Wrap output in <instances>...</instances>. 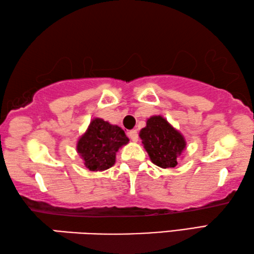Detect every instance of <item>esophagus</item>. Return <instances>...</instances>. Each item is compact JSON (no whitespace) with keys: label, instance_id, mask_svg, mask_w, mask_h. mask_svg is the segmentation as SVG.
Here are the masks:
<instances>
[{"label":"esophagus","instance_id":"1","mask_svg":"<svg viewBox=\"0 0 254 254\" xmlns=\"http://www.w3.org/2000/svg\"><path fill=\"white\" fill-rule=\"evenodd\" d=\"M128 137H129L132 141H135L136 143V141L138 140V132H137V130H135V129L129 130L128 131Z\"/></svg>","mask_w":254,"mask_h":254}]
</instances>
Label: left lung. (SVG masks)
<instances>
[{
	"mask_svg": "<svg viewBox=\"0 0 254 254\" xmlns=\"http://www.w3.org/2000/svg\"><path fill=\"white\" fill-rule=\"evenodd\" d=\"M150 161L162 168L175 167L186 147L184 136L162 116H152L139 131Z\"/></svg>",
	"mask_w": 254,
	"mask_h": 254,
	"instance_id": "obj_1",
	"label": "left lung"
}]
</instances>
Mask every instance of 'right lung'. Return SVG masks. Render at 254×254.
Here are the masks:
<instances>
[{
	"label": "right lung",
	"instance_id": "1",
	"mask_svg": "<svg viewBox=\"0 0 254 254\" xmlns=\"http://www.w3.org/2000/svg\"><path fill=\"white\" fill-rule=\"evenodd\" d=\"M128 141L125 131L117 125L95 118L79 138L77 152L89 171L101 172L114 165L116 153Z\"/></svg>",
	"mask_w": 254,
	"mask_h": 254
}]
</instances>
